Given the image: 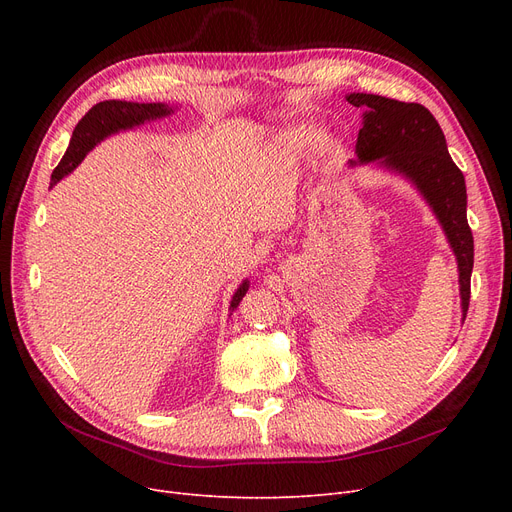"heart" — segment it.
Listing matches in <instances>:
<instances>
[{
	"label": "heart",
	"instance_id": "1",
	"mask_svg": "<svg viewBox=\"0 0 512 512\" xmlns=\"http://www.w3.org/2000/svg\"><path fill=\"white\" fill-rule=\"evenodd\" d=\"M299 137H303V132H292V137H290V141H297Z\"/></svg>",
	"mask_w": 512,
	"mask_h": 512
}]
</instances>
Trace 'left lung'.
I'll use <instances>...</instances> for the list:
<instances>
[{"mask_svg":"<svg viewBox=\"0 0 512 512\" xmlns=\"http://www.w3.org/2000/svg\"><path fill=\"white\" fill-rule=\"evenodd\" d=\"M346 101L365 107L363 128L357 139L359 159H380L384 166L409 176L434 207L459 261L463 313L467 315L473 270L467 186L463 172L448 153L438 120L421 103H405L371 93H351Z\"/></svg>","mask_w":512,"mask_h":512,"instance_id":"1","label":"left lung"}]
</instances>
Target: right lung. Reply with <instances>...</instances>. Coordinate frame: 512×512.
Returning a JSON list of instances; mask_svg holds the SVG:
<instances>
[{
  "mask_svg": "<svg viewBox=\"0 0 512 512\" xmlns=\"http://www.w3.org/2000/svg\"><path fill=\"white\" fill-rule=\"evenodd\" d=\"M170 112L172 110L164 103H132V101H116V99L99 101L76 124L66 153L58 164V168L51 174V186L60 182L68 172H72L80 164V161L85 159V155L99 141H103L107 137V134L139 126L145 120L168 116ZM247 290H249V284L242 282V286L234 292V297H232V303H230L232 309L238 307V303L242 301V297H245Z\"/></svg>",
  "mask_w": 512,
  "mask_h": 512,
  "instance_id": "obj_1",
  "label": "right lung"
}]
</instances>
